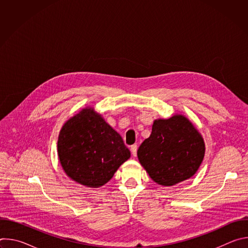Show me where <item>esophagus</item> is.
<instances>
[{
	"label": "esophagus",
	"instance_id": "1",
	"mask_svg": "<svg viewBox=\"0 0 248 248\" xmlns=\"http://www.w3.org/2000/svg\"><path fill=\"white\" fill-rule=\"evenodd\" d=\"M130 151H131V154H132V156H136V153H137V145H132L131 147H130Z\"/></svg>",
	"mask_w": 248,
	"mask_h": 248
}]
</instances>
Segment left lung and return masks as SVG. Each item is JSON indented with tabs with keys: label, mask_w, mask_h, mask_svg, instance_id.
Segmentation results:
<instances>
[{
	"label": "left lung",
	"mask_w": 248,
	"mask_h": 248,
	"mask_svg": "<svg viewBox=\"0 0 248 248\" xmlns=\"http://www.w3.org/2000/svg\"><path fill=\"white\" fill-rule=\"evenodd\" d=\"M205 154L204 140L183 115L154 121L152 132L138 148L137 157L158 185L171 186L199 169Z\"/></svg>",
	"instance_id": "1"
}]
</instances>
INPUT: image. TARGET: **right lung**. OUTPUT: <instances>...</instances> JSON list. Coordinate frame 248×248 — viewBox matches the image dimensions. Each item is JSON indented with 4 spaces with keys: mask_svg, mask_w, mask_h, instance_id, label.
<instances>
[{
    "mask_svg": "<svg viewBox=\"0 0 248 248\" xmlns=\"http://www.w3.org/2000/svg\"><path fill=\"white\" fill-rule=\"evenodd\" d=\"M60 163L70 179L88 187L107 184L130 157L122 136L93 108H85L62 127Z\"/></svg>",
    "mask_w": 248,
    "mask_h": 248,
    "instance_id": "add662e5",
    "label": "right lung"
}]
</instances>
